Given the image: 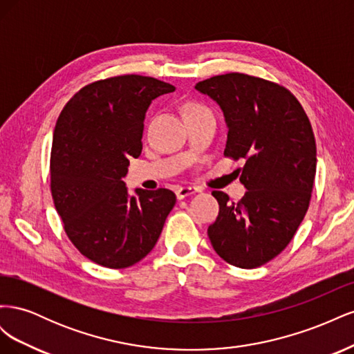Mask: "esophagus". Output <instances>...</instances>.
I'll use <instances>...</instances> for the list:
<instances>
[{
  "label": "esophagus",
  "mask_w": 354,
  "mask_h": 354,
  "mask_svg": "<svg viewBox=\"0 0 354 354\" xmlns=\"http://www.w3.org/2000/svg\"><path fill=\"white\" fill-rule=\"evenodd\" d=\"M196 192H198V189L194 186H185V187H178L176 190V195H177V199H185L190 195H195Z\"/></svg>",
  "instance_id": "esophagus-1"
}]
</instances>
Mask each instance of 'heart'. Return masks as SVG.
Returning <instances> with one entry per match:
<instances>
[{
  "instance_id": "b5f03b06",
  "label": "heart",
  "mask_w": 354,
  "mask_h": 354,
  "mask_svg": "<svg viewBox=\"0 0 354 354\" xmlns=\"http://www.w3.org/2000/svg\"><path fill=\"white\" fill-rule=\"evenodd\" d=\"M195 109H201V108H199V106H190V108H189V111H195Z\"/></svg>"
}]
</instances>
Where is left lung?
I'll use <instances>...</instances> for the list:
<instances>
[{"instance_id":"obj_1","label":"left lung","mask_w":354,"mask_h":354,"mask_svg":"<svg viewBox=\"0 0 354 354\" xmlns=\"http://www.w3.org/2000/svg\"><path fill=\"white\" fill-rule=\"evenodd\" d=\"M195 88L220 106L224 155L245 159L239 180L248 190L238 203L212 192L220 212L208 236L224 261L254 269L285 250L306 216L317 162L312 125L294 95L270 81L234 72Z\"/></svg>"}]
</instances>
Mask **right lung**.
<instances>
[{"instance_id":"obj_1","label":"right lung","mask_w":354,"mask_h":354,"mask_svg":"<svg viewBox=\"0 0 354 354\" xmlns=\"http://www.w3.org/2000/svg\"><path fill=\"white\" fill-rule=\"evenodd\" d=\"M174 85L122 75L85 85L63 108L53 134L51 195L71 242L88 260L125 269L152 251L176 195L136 189L122 177L142 153L146 112Z\"/></svg>"}]
</instances>
